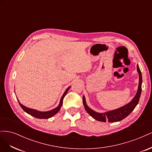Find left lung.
<instances>
[{"label":"left lung","mask_w":152,"mask_h":152,"mask_svg":"<svg viewBox=\"0 0 152 152\" xmlns=\"http://www.w3.org/2000/svg\"><path fill=\"white\" fill-rule=\"evenodd\" d=\"M137 71L139 74V84L137 87V91L134 97L132 98L129 103L125 104L122 107H120L113 110H110L108 112H105L103 113H99L94 111L93 109L89 108L87 106L85 96H83V104L84 108L87 112L90 115L96 119V121L106 122L108 121V122H115L123 120L129 115L139 102L140 98V96L141 93V85H142V75L140 69L139 68L138 64L137 65Z\"/></svg>","instance_id":"obj_1"}]
</instances>
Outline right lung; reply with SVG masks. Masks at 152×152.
I'll return each instance as SVG.
<instances>
[{
    "instance_id": "add662e5",
    "label": "right lung",
    "mask_w": 152,
    "mask_h": 152,
    "mask_svg": "<svg viewBox=\"0 0 152 152\" xmlns=\"http://www.w3.org/2000/svg\"><path fill=\"white\" fill-rule=\"evenodd\" d=\"M70 87L71 86H69L68 88L65 90V93H63L62 97L61 98L60 102H59V105L58 106V107L56 108H55L51 110H49V111L41 112V111H39V110H37L31 109V108H28V107H25V106H24V105H23L20 102V101L18 100V102H19V104L20 105V107L22 108V109L26 113L30 115L33 116V117H34L35 118H42V119L49 118H50V117H52L53 116H54V115H56L59 111V110H60L61 106L63 104V98H65V95L67 94L68 90L70 89Z\"/></svg>"
}]
</instances>
